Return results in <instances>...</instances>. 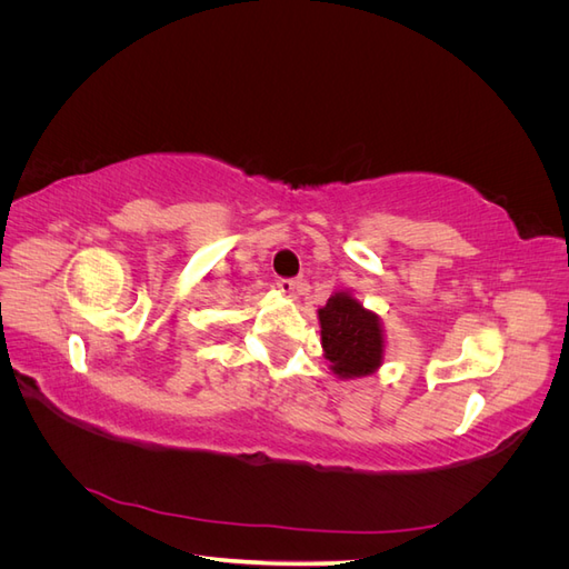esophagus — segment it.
<instances>
[{
    "label": "esophagus",
    "mask_w": 569,
    "mask_h": 569,
    "mask_svg": "<svg viewBox=\"0 0 569 569\" xmlns=\"http://www.w3.org/2000/svg\"><path fill=\"white\" fill-rule=\"evenodd\" d=\"M274 284H278V289L282 291V295H295V291L306 287L303 280H291V278H278V282H274Z\"/></svg>",
    "instance_id": "obj_1"
}]
</instances>
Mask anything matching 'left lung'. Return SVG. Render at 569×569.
<instances>
[{
  "mask_svg": "<svg viewBox=\"0 0 569 569\" xmlns=\"http://www.w3.org/2000/svg\"><path fill=\"white\" fill-rule=\"evenodd\" d=\"M318 320L325 358L332 363L335 375L351 380L372 375L382 366L385 335L380 318L366 311L347 291H337L327 299Z\"/></svg>",
  "mask_w": 569,
  "mask_h": 569,
  "instance_id": "1",
  "label": "left lung"
}]
</instances>
